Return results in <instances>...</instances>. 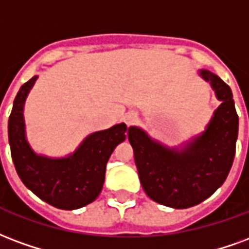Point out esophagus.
<instances>
[{
  "mask_svg": "<svg viewBox=\"0 0 249 249\" xmlns=\"http://www.w3.org/2000/svg\"><path fill=\"white\" fill-rule=\"evenodd\" d=\"M137 118L138 117H137V114H135V112H132V111L127 112L126 115H124V122H126L127 124L130 126V124H132V123L137 121Z\"/></svg>",
  "mask_w": 249,
  "mask_h": 249,
  "instance_id": "1",
  "label": "esophagus"
}]
</instances>
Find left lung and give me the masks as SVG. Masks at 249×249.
Masks as SVG:
<instances>
[{"mask_svg": "<svg viewBox=\"0 0 249 249\" xmlns=\"http://www.w3.org/2000/svg\"><path fill=\"white\" fill-rule=\"evenodd\" d=\"M199 74L221 101L206 131L182 148L163 146L139 127L127 132L147 196L172 208L196 206L211 196L228 177L236 151L239 117L231 89L213 72Z\"/></svg>", "mask_w": 249, "mask_h": 249, "instance_id": "1", "label": "left lung"}]
</instances>
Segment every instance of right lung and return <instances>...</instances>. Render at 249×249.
Returning a JSON list of instances; mask_svg holds the SVG:
<instances>
[{"mask_svg":"<svg viewBox=\"0 0 249 249\" xmlns=\"http://www.w3.org/2000/svg\"><path fill=\"white\" fill-rule=\"evenodd\" d=\"M38 75L23 83L13 103L8 123L9 144L19 179L39 199L59 210H77L101 194L108 158L126 139L127 126L119 123L90 134L71 155L61 159L37 155L25 135L23 105Z\"/></svg>","mask_w":249,"mask_h":249,"instance_id":"add662e5","label":"right lung"}]
</instances>
